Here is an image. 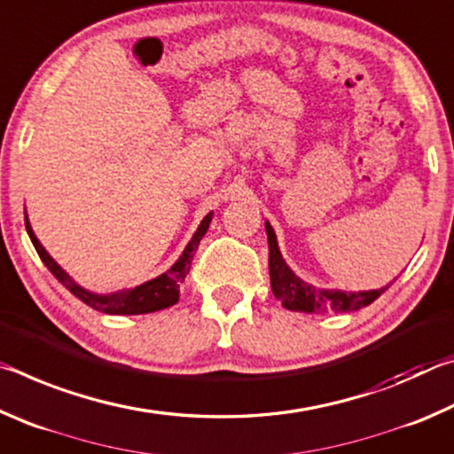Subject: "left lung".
I'll list each match as a JSON object with an SVG mask.
<instances>
[{"label": "left lung", "mask_w": 454, "mask_h": 454, "mask_svg": "<svg viewBox=\"0 0 454 454\" xmlns=\"http://www.w3.org/2000/svg\"><path fill=\"white\" fill-rule=\"evenodd\" d=\"M268 234V270H270V286L274 296L284 304V309L294 312H309V314H322V312H352L368 306L379 298L384 288L368 290V292H342V290H325L314 288L310 284L298 278L284 262V258L276 242V234L266 222ZM393 284V282H390Z\"/></svg>", "instance_id": "obj_1"}]
</instances>
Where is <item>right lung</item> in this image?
<instances>
[{
	"instance_id": "obj_1",
	"label": "right lung",
	"mask_w": 454,
	"mask_h": 454,
	"mask_svg": "<svg viewBox=\"0 0 454 454\" xmlns=\"http://www.w3.org/2000/svg\"><path fill=\"white\" fill-rule=\"evenodd\" d=\"M210 220H212V214H208V216L202 220V224L198 226L194 238H192L190 244L186 246V250H184V254L180 256L178 262L170 268V270L160 274L158 278H153L150 282L140 284V286L121 290V292H116V294H110V296L91 294V292L80 288L78 284L70 278V276L61 270V268L53 262L48 252L43 250L40 240L35 238L34 230L27 222V216H26V230H27L29 238H32V244L35 246V252L40 254L42 262L48 266V270L56 276V278L64 284V286L70 290L75 298H80L83 304H88L94 310L104 312V314H145V312L164 310V309H168V306L178 302L180 286H182V282L186 280V274L190 272V266H192V258H194L198 244H200V240H202L206 230H208V226H210Z\"/></svg>"
}]
</instances>
